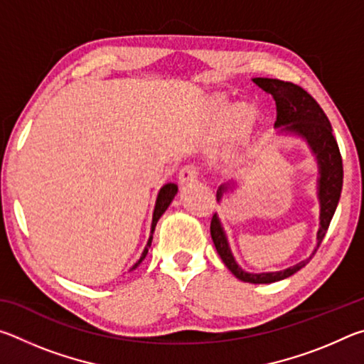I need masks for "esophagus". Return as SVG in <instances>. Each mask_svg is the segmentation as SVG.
<instances>
[{
  "mask_svg": "<svg viewBox=\"0 0 364 364\" xmlns=\"http://www.w3.org/2000/svg\"><path fill=\"white\" fill-rule=\"evenodd\" d=\"M200 175V168L197 165H184V167L180 170V175H178V180H180L181 184H188L197 180V176Z\"/></svg>",
  "mask_w": 364,
  "mask_h": 364,
  "instance_id": "34e87169",
  "label": "esophagus"
}]
</instances>
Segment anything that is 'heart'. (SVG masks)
<instances>
[{
	"instance_id": "b5f03b06",
	"label": "heart",
	"mask_w": 364,
	"mask_h": 364,
	"mask_svg": "<svg viewBox=\"0 0 364 364\" xmlns=\"http://www.w3.org/2000/svg\"><path fill=\"white\" fill-rule=\"evenodd\" d=\"M213 110L218 117H223L228 112V101L225 97H217V100H215ZM254 117H255L254 109L247 106V104H241V106L232 109L230 122H231V128L234 130V133H236L237 138H244L245 134L249 133L252 123H254Z\"/></svg>"
}]
</instances>
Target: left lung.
Wrapping results in <instances>:
<instances>
[{"label": "left lung", "mask_w": 364, "mask_h": 364, "mask_svg": "<svg viewBox=\"0 0 364 364\" xmlns=\"http://www.w3.org/2000/svg\"><path fill=\"white\" fill-rule=\"evenodd\" d=\"M254 82L267 91L276 101V123L274 127H282V132L300 134L310 144L311 151L315 152L319 165V183H318V197L321 204V213H319V230H318V245L315 252L321 245L323 239L328 232L331 220L341 199L342 183H343V167L342 156L338 151L337 141L332 134V127L328 117H326L321 106L315 101V97L308 95L299 85L291 82H282L278 78H254ZM232 184H221L217 191V200L223 197ZM210 234L221 260L226 268L236 276L237 279L252 284H271V282L286 279L294 273H297L305 264L311 260V257L300 262L294 267L274 271V273H245L242 268L234 260V257L228 245L223 228L220 225L217 215H213L210 221Z\"/></svg>", "instance_id": "obj_1"}]
</instances>
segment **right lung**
<instances>
[{"mask_svg": "<svg viewBox=\"0 0 364 364\" xmlns=\"http://www.w3.org/2000/svg\"><path fill=\"white\" fill-rule=\"evenodd\" d=\"M176 191H178V186H176V184H173V183H168V184H165V186L159 191L157 202H156V208H154V217H152V230H151V237H149V241H147V245H146V249H144V252H143V255H141V258H139V262H138L136 264H134L133 268H136L138 264L144 260V257L147 255V250H149V247H151V242H152V232H154V230H156V225H157V221H159V218H160V217H162L164 212L167 210L168 205H170V202L173 200V197H175V194H176Z\"/></svg>", "mask_w": 364, "mask_h": 364, "instance_id": "right-lung-1", "label": "right lung"}]
</instances>
